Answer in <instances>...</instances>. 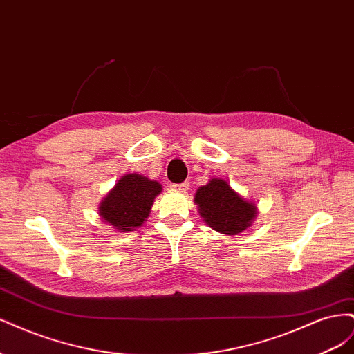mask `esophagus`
I'll use <instances>...</instances> for the list:
<instances>
[{"instance_id": "1", "label": "esophagus", "mask_w": 354, "mask_h": 354, "mask_svg": "<svg viewBox=\"0 0 354 354\" xmlns=\"http://www.w3.org/2000/svg\"><path fill=\"white\" fill-rule=\"evenodd\" d=\"M169 187L177 190V192H186L189 189V183L187 181H183V183H171Z\"/></svg>"}]
</instances>
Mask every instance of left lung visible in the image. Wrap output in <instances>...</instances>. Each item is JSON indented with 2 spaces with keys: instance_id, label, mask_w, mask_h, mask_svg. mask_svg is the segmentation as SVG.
<instances>
[{
  "instance_id": "obj_1",
  "label": "left lung",
  "mask_w": 354,
  "mask_h": 354,
  "mask_svg": "<svg viewBox=\"0 0 354 354\" xmlns=\"http://www.w3.org/2000/svg\"><path fill=\"white\" fill-rule=\"evenodd\" d=\"M195 202L208 226L223 234L241 233L257 214L254 203L242 199L221 178H212L208 185L199 187Z\"/></svg>"
}]
</instances>
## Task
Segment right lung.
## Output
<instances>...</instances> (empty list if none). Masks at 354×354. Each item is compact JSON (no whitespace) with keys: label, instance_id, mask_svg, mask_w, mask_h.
<instances>
[{"label":"right lung","instance_id":"1","mask_svg":"<svg viewBox=\"0 0 354 354\" xmlns=\"http://www.w3.org/2000/svg\"><path fill=\"white\" fill-rule=\"evenodd\" d=\"M160 185L140 174H127L100 203V216L113 227L130 232L142 226Z\"/></svg>","mask_w":354,"mask_h":354}]
</instances>
